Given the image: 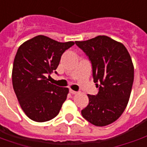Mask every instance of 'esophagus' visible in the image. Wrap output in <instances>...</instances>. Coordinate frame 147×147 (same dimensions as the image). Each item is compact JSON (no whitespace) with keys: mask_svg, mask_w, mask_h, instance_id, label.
Returning a JSON list of instances; mask_svg holds the SVG:
<instances>
[{"mask_svg":"<svg viewBox=\"0 0 147 147\" xmlns=\"http://www.w3.org/2000/svg\"><path fill=\"white\" fill-rule=\"evenodd\" d=\"M69 92H70L71 94H77L76 91H75V90H73L71 89L69 90Z\"/></svg>","mask_w":147,"mask_h":147,"instance_id":"34e87169","label":"esophagus"}]
</instances>
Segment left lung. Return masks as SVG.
<instances>
[{"instance_id": "obj_1", "label": "left lung", "mask_w": 147, "mask_h": 147, "mask_svg": "<svg viewBox=\"0 0 147 147\" xmlns=\"http://www.w3.org/2000/svg\"><path fill=\"white\" fill-rule=\"evenodd\" d=\"M91 62L94 82L98 87L90 95L89 104L81 111L95 126L113 123L122 115L129 101L134 81V66L126 47L105 35L76 42Z\"/></svg>"}]
</instances>
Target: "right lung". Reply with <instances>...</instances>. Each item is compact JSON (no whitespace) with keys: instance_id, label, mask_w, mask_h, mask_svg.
I'll return each instance as SVG.
<instances>
[{"instance_id":"right-lung-1","label":"right lung","mask_w":147,"mask_h":147,"mask_svg":"<svg viewBox=\"0 0 147 147\" xmlns=\"http://www.w3.org/2000/svg\"><path fill=\"white\" fill-rule=\"evenodd\" d=\"M74 44L38 35L18 49L11 75L13 89L22 109L34 121L57 117L67 98L68 88L52 84L46 76L57 73L61 56Z\"/></svg>"}]
</instances>
